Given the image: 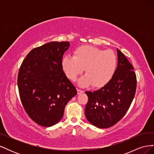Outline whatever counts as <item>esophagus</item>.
<instances>
[{
    "label": "esophagus",
    "instance_id": "esophagus-1",
    "mask_svg": "<svg viewBox=\"0 0 154 154\" xmlns=\"http://www.w3.org/2000/svg\"><path fill=\"white\" fill-rule=\"evenodd\" d=\"M77 92H78V94H82V93L83 92V91L80 89H77Z\"/></svg>",
    "mask_w": 154,
    "mask_h": 154
}]
</instances>
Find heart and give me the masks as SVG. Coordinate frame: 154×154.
I'll use <instances>...</instances> for the list:
<instances>
[{
  "mask_svg": "<svg viewBox=\"0 0 154 154\" xmlns=\"http://www.w3.org/2000/svg\"><path fill=\"white\" fill-rule=\"evenodd\" d=\"M117 66V57L111 50H105L91 45H82L73 52V57L66 56L62 67L67 77L76 80L85 68V75L78 82L81 87L93 85L101 88L112 78Z\"/></svg>",
  "mask_w": 154,
  "mask_h": 154,
  "instance_id": "obj_1",
  "label": "heart"
}]
</instances>
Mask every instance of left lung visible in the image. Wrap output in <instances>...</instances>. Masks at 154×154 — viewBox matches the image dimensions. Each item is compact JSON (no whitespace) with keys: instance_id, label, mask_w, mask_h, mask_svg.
Segmentation results:
<instances>
[{"instance_id":"8db88e82","label":"left lung","mask_w":154,"mask_h":154,"mask_svg":"<svg viewBox=\"0 0 154 154\" xmlns=\"http://www.w3.org/2000/svg\"><path fill=\"white\" fill-rule=\"evenodd\" d=\"M118 67L110 82L100 89L86 91L85 114L88 122L100 128H109L123 118L131 105L137 85L134 69L117 49Z\"/></svg>"}]
</instances>
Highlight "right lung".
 Segmentation results:
<instances>
[{
	"label": "right lung",
	"mask_w": 154,
	"mask_h": 154,
	"mask_svg": "<svg viewBox=\"0 0 154 154\" xmlns=\"http://www.w3.org/2000/svg\"><path fill=\"white\" fill-rule=\"evenodd\" d=\"M69 42H51L32 49L23 61L17 83L22 104L30 118L42 127L58 123L65 106L77 94L62 67Z\"/></svg>",
	"instance_id": "add662e5"
}]
</instances>
